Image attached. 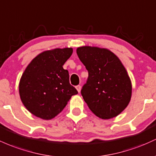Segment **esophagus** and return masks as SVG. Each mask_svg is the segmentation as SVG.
Masks as SVG:
<instances>
[{
    "label": "esophagus",
    "mask_w": 156,
    "mask_h": 156,
    "mask_svg": "<svg viewBox=\"0 0 156 156\" xmlns=\"http://www.w3.org/2000/svg\"><path fill=\"white\" fill-rule=\"evenodd\" d=\"M75 88H76V90H78V92H81V87L80 86V85H78V86H76V87H75Z\"/></svg>",
    "instance_id": "34e87169"
}]
</instances>
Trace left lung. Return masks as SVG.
I'll use <instances>...</instances> for the list:
<instances>
[{
  "mask_svg": "<svg viewBox=\"0 0 156 156\" xmlns=\"http://www.w3.org/2000/svg\"><path fill=\"white\" fill-rule=\"evenodd\" d=\"M76 52L88 71L81 92L89 108L102 119L117 116L127 107L132 95L131 81L124 65L107 49L81 47Z\"/></svg>",
  "mask_w": 156,
  "mask_h": 156,
  "instance_id": "1",
  "label": "left lung"
}]
</instances>
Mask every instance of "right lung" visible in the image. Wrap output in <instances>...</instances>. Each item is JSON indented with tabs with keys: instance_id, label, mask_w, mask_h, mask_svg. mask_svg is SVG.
I'll return each instance as SVG.
<instances>
[{
	"instance_id": "1",
	"label": "right lung",
	"mask_w": 156,
	"mask_h": 156,
	"mask_svg": "<svg viewBox=\"0 0 156 156\" xmlns=\"http://www.w3.org/2000/svg\"><path fill=\"white\" fill-rule=\"evenodd\" d=\"M72 54V48L45 51L27 66L20 78L19 93L23 105L34 115L52 119L78 94L69 83V72L63 68Z\"/></svg>"
}]
</instances>
